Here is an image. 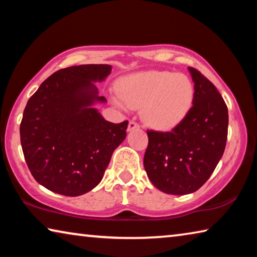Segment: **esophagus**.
Here are the masks:
<instances>
[{
	"instance_id": "1",
	"label": "esophagus",
	"mask_w": 257,
	"mask_h": 257,
	"mask_svg": "<svg viewBox=\"0 0 257 257\" xmlns=\"http://www.w3.org/2000/svg\"><path fill=\"white\" fill-rule=\"evenodd\" d=\"M139 127H141V125H139L135 120H130L129 121V124H128V130H129V132H130V130H133V129H137Z\"/></svg>"
}]
</instances>
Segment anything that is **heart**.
<instances>
[{
	"label": "heart",
	"instance_id": "obj_1",
	"mask_svg": "<svg viewBox=\"0 0 257 257\" xmlns=\"http://www.w3.org/2000/svg\"><path fill=\"white\" fill-rule=\"evenodd\" d=\"M120 107H143V118L156 128L175 127L188 114L194 101V85L186 75L170 71L139 72L124 78Z\"/></svg>",
	"mask_w": 257,
	"mask_h": 257
}]
</instances>
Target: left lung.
Here are the masks:
<instances>
[{
	"mask_svg": "<svg viewBox=\"0 0 257 257\" xmlns=\"http://www.w3.org/2000/svg\"><path fill=\"white\" fill-rule=\"evenodd\" d=\"M189 71L195 92L188 114L170 132L147 130L146 173L156 188L171 195H186L201 188L227 144V104L197 69L190 67Z\"/></svg>",
	"mask_w": 257,
	"mask_h": 257,
	"instance_id": "obj_1",
	"label": "left lung"
}]
</instances>
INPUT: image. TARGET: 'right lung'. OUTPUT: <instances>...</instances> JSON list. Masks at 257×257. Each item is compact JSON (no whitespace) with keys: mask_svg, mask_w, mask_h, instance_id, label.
<instances>
[{"mask_svg":"<svg viewBox=\"0 0 257 257\" xmlns=\"http://www.w3.org/2000/svg\"><path fill=\"white\" fill-rule=\"evenodd\" d=\"M107 64L61 69L28 99L20 142L29 171L38 184L64 196H79L102 180L112 153L125 138L128 121L104 120L94 102L93 81L110 75Z\"/></svg>","mask_w":257,"mask_h":257,"instance_id":"add662e5","label":"right lung"}]
</instances>
